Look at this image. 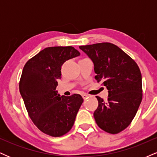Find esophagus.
I'll list each match as a JSON object with an SVG mask.
<instances>
[{
	"mask_svg": "<svg viewBox=\"0 0 157 157\" xmlns=\"http://www.w3.org/2000/svg\"><path fill=\"white\" fill-rule=\"evenodd\" d=\"M82 98L84 99V100H86V99L88 97H89V95L86 94H82Z\"/></svg>",
	"mask_w": 157,
	"mask_h": 157,
	"instance_id": "34e87169",
	"label": "esophagus"
}]
</instances>
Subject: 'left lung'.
<instances>
[{"mask_svg": "<svg viewBox=\"0 0 157 157\" xmlns=\"http://www.w3.org/2000/svg\"><path fill=\"white\" fill-rule=\"evenodd\" d=\"M92 60L95 80L109 91L108 101L96 96L94 113L97 125L118 134L131 124L142 99V75L136 63L116 45L100 43L79 47Z\"/></svg>", "mask_w": 157, "mask_h": 157, "instance_id": "left-lung-1", "label": "left lung"}]
</instances>
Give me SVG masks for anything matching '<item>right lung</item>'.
I'll return each mask as SVG.
<instances>
[{"instance_id": "add662e5", "label": "right lung", "mask_w": 157, "mask_h": 157, "mask_svg": "<svg viewBox=\"0 0 157 157\" xmlns=\"http://www.w3.org/2000/svg\"><path fill=\"white\" fill-rule=\"evenodd\" d=\"M80 53L72 46L43 49L23 67L19 89L29 116L37 128L52 136L71 129L83 99L81 95L61 96L56 91L61 66Z\"/></svg>"}]
</instances>
